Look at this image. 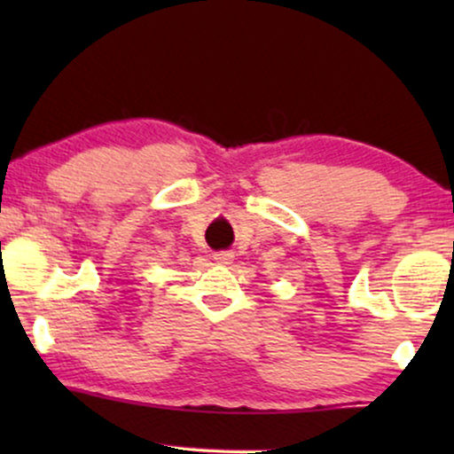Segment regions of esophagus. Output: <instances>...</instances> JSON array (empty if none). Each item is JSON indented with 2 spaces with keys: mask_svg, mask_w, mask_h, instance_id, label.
Segmentation results:
<instances>
[{
  "mask_svg": "<svg viewBox=\"0 0 454 454\" xmlns=\"http://www.w3.org/2000/svg\"><path fill=\"white\" fill-rule=\"evenodd\" d=\"M215 262H219V264H231V260H233V254L231 252H216L215 254Z\"/></svg>",
  "mask_w": 454,
  "mask_h": 454,
  "instance_id": "obj_1",
  "label": "esophagus"
}]
</instances>
